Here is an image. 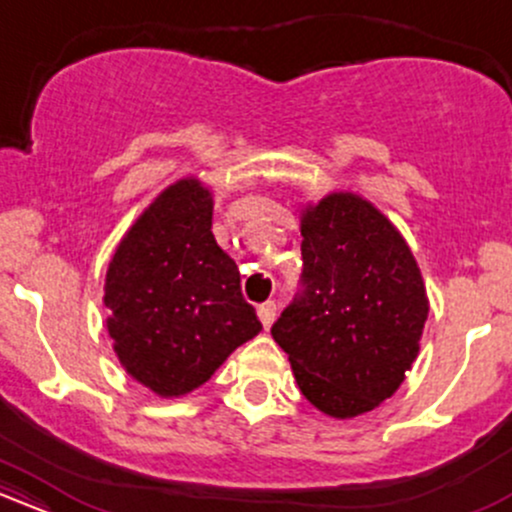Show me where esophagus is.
<instances>
[{"instance_id": "obj_1", "label": "esophagus", "mask_w": 512, "mask_h": 512, "mask_svg": "<svg viewBox=\"0 0 512 512\" xmlns=\"http://www.w3.org/2000/svg\"><path fill=\"white\" fill-rule=\"evenodd\" d=\"M276 303L274 301H267V303H262L260 308H257V315H260V320H262V325H264V330H269V327L274 325V320H276Z\"/></svg>"}]
</instances>
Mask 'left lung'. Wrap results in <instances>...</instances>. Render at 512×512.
Here are the masks:
<instances>
[{"label": "left lung", "mask_w": 512, "mask_h": 512, "mask_svg": "<svg viewBox=\"0 0 512 512\" xmlns=\"http://www.w3.org/2000/svg\"><path fill=\"white\" fill-rule=\"evenodd\" d=\"M301 236L303 289L272 337L303 397L351 419L404 383L428 317L426 286L402 233L354 192L308 204Z\"/></svg>", "instance_id": "obj_1"}]
</instances>
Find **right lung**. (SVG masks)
<instances>
[{
  "label": "right lung",
  "mask_w": 512,
  "mask_h": 512,
  "mask_svg": "<svg viewBox=\"0 0 512 512\" xmlns=\"http://www.w3.org/2000/svg\"><path fill=\"white\" fill-rule=\"evenodd\" d=\"M211 214L209 187L178 180L132 223L105 274L115 354L158 397L197 390L262 330L236 262L216 245Z\"/></svg>",
  "instance_id": "1"
}]
</instances>
